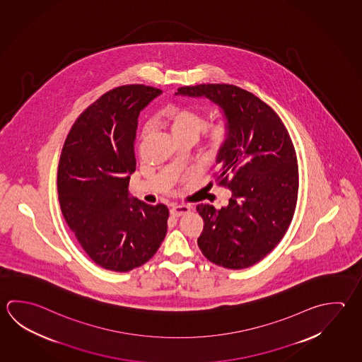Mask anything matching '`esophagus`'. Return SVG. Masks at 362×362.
<instances>
[{
  "mask_svg": "<svg viewBox=\"0 0 362 362\" xmlns=\"http://www.w3.org/2000/svg\"><path fill=\"white\" fill-rule=\"evenodd\" d=\"M190 209V205H173L170 213H171L172 217H181L184 214H187Z\"/></svg>",
  "mask_w": 362,
  "mask_h": 362,
  "instance_id": "esophagus-1",
  "label": "esophagus"
}]
</instances>
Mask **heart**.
<instances>
[{
	"label": "heart",
	"instance_id": "obj_1",
	"mask_svg": "<svg viewBox=\"0 0 362 362\" xmlns=\"http://www.w3.org/2000/svg\"><path fill=\"white\" fill-rule=\"evenodd\" d=\"M165 122L170 126L172 134L176 140L185 138H194L203 132L206 121L205 117L191 108H175L165 115ZM149 130L145 129L143 136H146ZM228 139V126L224 122H217L206 130V143L213 151H218L223 148Z\"/></svg>",
	"mask_w": 362,
	"mask_h": 362
}]
</instances>
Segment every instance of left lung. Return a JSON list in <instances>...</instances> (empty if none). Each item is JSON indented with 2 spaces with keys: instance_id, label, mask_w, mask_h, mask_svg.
<instances>
[{
  "instance_id": "obj_1",
  "label": "left lung",
  "mask_w": 362,
  "mask_h": 362,
  "mask_svg": "<svg viewBox=\"0 0 362 362\" xmlns=\"http://www.w3.org/2000/svg\"><path fill=\"white\" fill-rule=\"evenodd\" d=\"M177 94L211 99L223 110L228 126L213 178L232 197L221 209L197 205L204 221L197 245L219 267L249 268L281 243L295 214L298 165L293 143L276 112L238 86H181Z\"/></svg>"
}]
</instances>
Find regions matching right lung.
I'll list each match as a JSON object with an SVG mask.
<instances>
[{"label":"right lung","mask_w":362,"mask_h":362,"mask_svg":"<svg viewBox=\"0 0 362 362\" xmlns=\"http://www.w3.org/2000/svg\"><path fill=\"white\" fill-rule=\"evenodd\" d=\"M162 93L113 88L75 121L59 157L57 190L66 223L99 267L129 272L157 252L167 233L165 204L129 197L140 111Z\"/></svg>","instance_id":"obj_1"}]
</instances>
